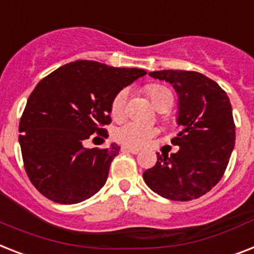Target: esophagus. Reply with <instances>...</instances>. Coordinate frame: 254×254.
Segmentation results:
<instances>
[{
    "mask_svg": "<svg viewBox=\"0 0 254 254\" xmlns=\"http://www.w3.org/2000/svg\"><path fill=\"white\" fill-rule=\"evenodd\" d=\"M121 150H123L124 152H130V154H138V152H139V150H138V148L127 147V146H124V147H121Z\"/></svg>",
    "mask_w": 254,
    "mask_h": 254,
    "instance_id": "34e87169",
    "label": "esophagus"
}]
</instances>
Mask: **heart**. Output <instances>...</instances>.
Segmentation results:
<instances>
[{"mask_svg":"<svg viewBox=\"0 0 254 254\" xmlns=\"http://www.w3.org/2000/svg\"><path fill=\"white\" fill-rule=\"evenodd\" d=\"M147 92L158 108H162L164 106H170L171 108L174 104V95L162 84H150L147 87ZM127 96H129L127 88H123L113 96L112 103H111V113L113 117L120 119L125 115ZM156 133H158V129L155 127L145 125L138 121H129L116 127L113 131V137L117 142L125 146L141 147L146 145Z\"/></svg>","mask_w":254,"mask_h":254,"instance_id":"obj_1","label":"heart"}]
</instances>
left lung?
<instances>
[{"label":"left lung","mask_w":254,"mask_h":254,"mask_svg":"<svg viewBox=\"0 0 254 254\" xmlns=\"http://www.w3.org/2000/svg\"><path fill=\"white\" fill-rule=\"evenodd\" d=\"M150 75L170 82L179 94L180 131L171 142L180 150L170 156L158 152V162L143 172V180L164 198H199L219 183L234 150L230 99L219 84L197 71L160 70Z\"/></svg>","instance_id":"left-lung-1"}]
</instances>
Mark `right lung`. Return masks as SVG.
<instances>
[{
  "instance_id": "right-lung-1",
  "label": "right lung",
  "mask_w": 254,
  "mask_h": 254,
  "mask_svg": "<svg viewBox=\"0 0 254 254\" xmlns=\"http://www.w3.org/2000/svg\"><path fill=\"white\" fill-rule=\"evenodd\" d=\"M145 74L78 60L36 84L20 117L19 143L27 176L41 194L71 205L102 189L120 147L86 148L84 142L95 133L107 138L113 96Z\"/></svg>"
}]
</instances>
